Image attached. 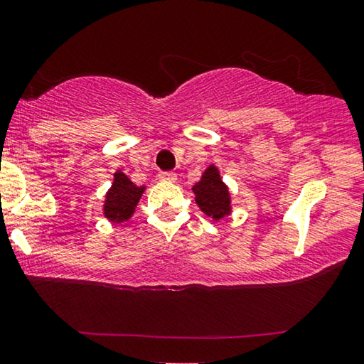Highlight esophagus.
I'll return each instance as SVG.
<instances>
[{
	"label": "esophagus",
	"instance_id": "esophagus-1",
	"mask_svg": "<svg viewBox=\"0 0 364 364\" xmlns=\"http://www.w3.org/2000/svg\"><path fill=\"white\" fill-rule=\"evenodd\" d=\"M159 178L161 181H170V183H175L176 181V173H173V171H161L160 175H159Z\"/></svg>",
	"mask_w": 364,
	"mask_h": 364
}]
</instances>
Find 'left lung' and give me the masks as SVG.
<instances>
[{"instance_id":"8db88e82","label":"left lung","mask_w":364,"mask_h":364,"mask_svg":"<svg viewBox=\"0 0 364 364\" xmlns=\"http://www.w3.org/2000/svg\"><path fill=\"white\" fill-rule=\"evenodd\" d=\"M193 193L199 209L210 219L217 222L230 215L232 199L229 186L222 181L220 171L215 165L205 168L200 180L193 186Z\"/></svg>"}]
</instances>
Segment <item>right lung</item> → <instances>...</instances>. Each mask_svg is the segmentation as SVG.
Instances as JSON below:
<instances>
[{"instance_id": "obj_1", "label": "right lung", "mask_w": 364, "mask_h": 364, "mask_svg": "<svg viewBox=\"0 0 364 364\" xmlns=\"http://www.w3.org/2000/svg\"><path fill=\"white\" fill-rule=\"evenodd\" d=\"M145 191V186H137L124 175L121 170L114 173V181L109 191L106 193L105 205H102V214L112 224H121L129 220L135 213L140 198Z\"/></svg>"}]
</instances>
